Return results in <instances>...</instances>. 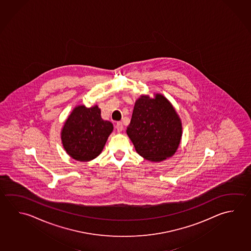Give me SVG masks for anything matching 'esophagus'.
<instances>
[{
    "instance_id": "1",
    "label": "esophagus",
    "mask_w": 251,
    "mask_h": 251,
    "mask_svg": "<svg viewBox=\"0 0 251 251\" xmlns=\"http://www.w3.org/2000/svg\"><path fill=\"white\" fill-rule=\"evenodd\" d=\"M116 129H117V131L122 132L124 130V124L122 122H118L117 124H116Z\"/></svg>"
}]
</instances>
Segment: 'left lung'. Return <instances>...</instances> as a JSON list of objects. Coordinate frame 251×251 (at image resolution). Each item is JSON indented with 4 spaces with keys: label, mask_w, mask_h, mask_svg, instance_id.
<instances>
[{
    "label": "left lung",
    "mask_w": 251,
    "mask_h": 251,
    "mask_svg": "<svg viewBox=\"0 0 251 251\" xmlns=\"http://www.w3.org/2000/svg\"><path fill=\"white\" fill-rule=\"evenodd\" d=\"M127 134L136 152L150 161L170 158L180 145L182 126L171 103L161 94L136 100Z\"/></svg>",
    "instance_id": "8db88e82"
}]
</instances>
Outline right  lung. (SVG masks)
I'll return each mask as SVG.
<instances>
[{
    "mask_svg": "<svg viewBox=\"0 0 251 251\" xmlns=\"http://www.w3.org/2000/svg\"><path fill=\"white\" fill-rule=\"evenodd\" d=\"M99 106H75L61 132L67 153L78 161H90L101 153L114 127L102 119Z\"/></svg>",
    "mask_w": 251,
    "mask_h": 251,
    "instance_id": "add662e5",
    "label": "right lung"
}]
</instances>
